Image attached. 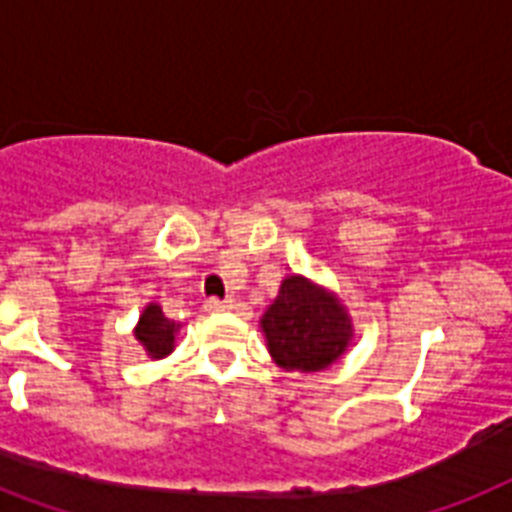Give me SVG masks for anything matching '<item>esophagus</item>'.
<instances>
[{
    "instance_id": "1",
    "label": "esophagus",
    "mask_w": 512,
    "mask_h": 512,
    "mask_svg": "<svg viewBox=\"0 0 512 512\" xmlns=\"http://www.w3.org/2000/svg\"><path fill=\"white\" fill-rule=\"evenodd\" d=\"M229 309H234L231 299H226V302H221V299H208L205 302V312H229Z\"/></svg>"
}]
</instances>
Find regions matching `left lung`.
<instances>
[{"label": "left lung", "instance_id": "left-lung-1", "mask_svg": "<svg viewBox=\"0 0 512 512\" xmlns=\"http://www.w3.org/2000/svg\"><path fill=\"white\" fill-rule=\"evenodd\" d=\"M260 325L273 362L289 372L330 367L354 338L351 317L338 296L304 276L283 278Z\"/></svg>", "mask_w": 512, "mask_h": 512}]
</instances>
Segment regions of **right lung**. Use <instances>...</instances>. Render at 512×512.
<instances>
[{
	"label": "right lung",
	"instance_id": "obj_1",
	"mask_svg": "<svg viewBox=\"0 0 512 512\" xmlns=\"http://www.w3.org/2000/svg\"><path fill=\"white\" fill-rule=\"evenodd\" d=\"M179 325L163 317V309L158 304H148L140 315V322L135 328V338L143 343L150 359H163L174 351V336Z\"/></svg>",
	"mask_w": 512,
	"mask_h": 512
}]
</instances>
